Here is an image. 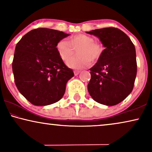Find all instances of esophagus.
I'll use <instances>...</instances> for the list:
<instances>
[{"instance_id":"1","label":"esophagus","mask_w":152,"mask_h":152,"mask_svg":"<svg viewBox=\"0 0 152 152\" xmlns=\"http://www.w3.org/2000/svg\"><path fill=\"white\" fill-rule=\"evenodd\" d=\"M80 70H74V74L75 75H79V73H80Z\"/></svg>"}]
</instances>
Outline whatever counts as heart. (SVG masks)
Masks as SVG:
<instances>
[{
	"mask_svg": "<svg viewBox=\"0 0 152 152\" xmlns=\"http://www.w3.org/2000/svg\"><path fill=\"white\" fill-rule=\"evenodd\" d=\"M78 48V56L68 60V67L73 69H81L91 64V61L95 62L103 55L104 47L100 43L95 41L92 37L86 34H77L68 39L58 42L57 50L61 58L67 61L74 53V50Z\"/></svg>",
	"mask_w": 152,
	"mask_h": 152,
	"instance_id": "b5f03b06",
	"label": "heart"
}]
</instances>
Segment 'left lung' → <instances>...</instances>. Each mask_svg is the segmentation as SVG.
Returning <instances> with one entry per match:
<instances>
[{
	"instance_id": "8db88e82",
	"label": "left lung",
	"mask_w": 152,
	"mask_h": 152,
	"mask_svg": "<svg viewBox=\"0 0 152 152\" xmlns=\"http://www.w3.org/2000/svg\"><path fill=\"white\" fill-rule=\"evenodd\" d=\"M86 33L98 37L105 49L101 58L90 68L88 91L95 102L114 106L132 93L137 73L136 49L122 30L106 28Z\"/></svg>"
}]
</instances>
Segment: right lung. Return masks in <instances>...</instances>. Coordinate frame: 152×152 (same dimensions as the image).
Masks as SVG:
<instances>
[{"mask_svg":"<svg viewBox=\"0 0 152 152\" xmlns=\"http://www.w3.org/2000/svg\"><path fill=\"white\" fill-rule=\"evenodd\" d=\"M69 34L37 28L25 34L16 45L12 62L14 82L19 92L35 106L60 100L66 83L74 76L58 54L57 45Z\"/></svg>","mask_w":152,"mask_h":152,"instance_id":"right-lung-1","label":"right lung"}]
</instances>
